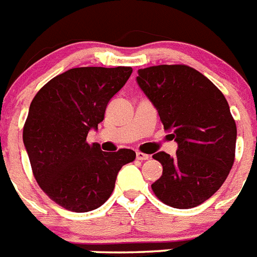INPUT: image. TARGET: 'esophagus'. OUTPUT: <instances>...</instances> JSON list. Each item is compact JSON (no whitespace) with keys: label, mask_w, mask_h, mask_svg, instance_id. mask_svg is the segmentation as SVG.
I'll return each instance as SVG.
<instances>
[{"label":"esophagus","mask_w":257,"mask_h":257,"mask_svg":"<svg viewBox=\"0 0 257 257\" xmlns=\"http://www.w3.org/2000/svg\"><path fill=\"white\" fill-rule=\"evenodd\" d=\"M136 157H137V159H139V161H148V159L150 158V155L145 154V153H141V152L136 153Z\"/></svg>","instance_id":"34e87169"}]
</instances>
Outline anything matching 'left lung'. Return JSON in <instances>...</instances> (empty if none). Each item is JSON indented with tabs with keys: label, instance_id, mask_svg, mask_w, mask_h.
I'll list each match as a JSON object with an SVG mask.
<instances>
[{
	"label": "left lung",
	"instance_id": "obj_1",
	"mask_svg": "<svg viewBox=\"0 0 257 257\" xmlns=\"http://www.w3.org/2000/svg\"><path fill=\"white\" fill-rule=\"evenodd\" d=\"M137 83L178 142L174 157L153 155L163 166L153 192L172 208H195L221 188L234 165L236 125L227 100L210 79L187 65L140 69Z\"/></svg>",
	"mask_w": 257,
	"mask_h": 257
}]
</instances>
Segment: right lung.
<instances>
[{"label": "right lung", "mask_w": 257, "mask_h": 257, "mask_svg": "<svg viewBox=\"0 0 257 257\" xmlns=\"http://www.w3.org/2000/svg\"><path fill=\"white\" fill-rule=\"evenodd\" d=\"M132 72L131 66L69 69L45 83L30 104L23 144L34 176L51 200L70 212L103 205L120 169L135 161L131 149L105 153L86 142Z\"/></svg>", "instance_id": "right-lung-1"}]
</instances>
